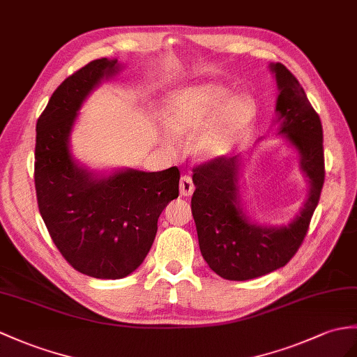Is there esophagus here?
Listing matches in <instances>:
<instances>
[{
  "label": "esophagus",
  "instance_id": "esophagus-1",
  "mask_svg": "<svg viewBox=\"0 0 357 357\" xmlns=\"http://www.w3.org/2000/svg\"><path fill=\"white\" fill-rule=\"evenodd\" d=\"M179 192L182 196H192L195 192L193 179L190 175H182L179 179Z\"/></svg>",
  "mask_w": 357,
  "mask_h": 357
}]
</instances>
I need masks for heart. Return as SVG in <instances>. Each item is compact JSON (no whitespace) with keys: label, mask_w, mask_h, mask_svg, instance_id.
Listing matches in <instances>:
<instances>
[{"label":"heart","mask_w":357,"mask_h":357,"mask_svg":"<svg viewBox=\"0 0 357 357\" xmlns=\"http://www.w3.org/2000/svg\"><path fill=\"white\" fill-rule=\"evenodd\" d=\"M228 88L219 84H197L173 93L162 107L167 124L162 138L176 144V135L202 127L193 138L195 152L214 156L225 151L231 137L242 129L254 111L252 98L245 94L229 97Z\"/></svg>","instance_id":"1"}]
</instances>
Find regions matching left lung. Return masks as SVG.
<instances>
[{"mask_svg": "<svg viewBox=\"0 0 357 357\" xmlns=\"http://www.w3.org/2000/svg\"><path fill=\"white\" fill-rule=\"evenodd\" d=\"M280 89L281 132L301 156L310 195L291 225L261 228L250 223L237 202V156L220 155L193 169L192 213L199 248L211 271L225 280L245 281L283 268L300 250L324 185L322 124L300 82L283 63L271 65Z\"/></svg>", "mask_w": 357, "mask_h": 357, "instance_id": "left-lung-1", "label": "left lung"}]
</instances>
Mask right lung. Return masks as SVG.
I'll return each instance as SVG.
<instances>
[{
    "mask_svg": "<svg viewBox=\"0 0 357 357\" xmlns=\"http://www.w3.org/2000/svg\"><path fill=\"white\" fill-rule=\"evenodd\" d=\"M117 59H96L57 86L36 123L35 187L39 213L57 251L85 275L117 280L134 272L179 195V169L124 170L96 179L73 161L68 135L79 107Z\"/></svg>",
    "mask_w": 357,
    "mask_h": 357,
    "instance_id": "right-lung-1",
    "label": "right lung"
}]
</instances>
